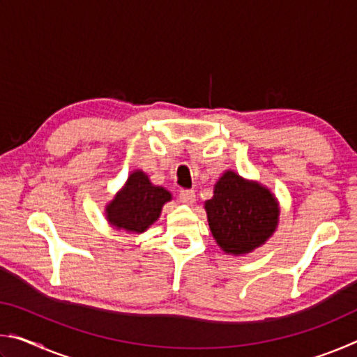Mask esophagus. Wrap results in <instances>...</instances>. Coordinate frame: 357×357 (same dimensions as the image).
Masks as SVG:
<instances>
[{"mask_svg": "<svg viewBox=\"0 0 357 357\" xmlns=\"http://www.w3.org/2000/svg\"><path fill=\"white\" fill-rule=\"evenodd\" d=\"M179 202L184 204H193L195 203V192L190 189H184L179 192Z\"/></svg>", "mask_w": 357, "mask_h": 357, "instance_id": "esophagus-1", "label": "esophagus"}]
</instances>
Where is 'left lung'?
Returning <instances> with one entry per match:
<instances>
[{"mask_svg":"<svg viewBox=\"0 0 357 357\" xmlns=\"http://www.w3.org/2000/svg\"><path fill=\"white\" fill-rule=\"evenodd\" d=\"M204 209L215 243L231 255H245L263 245L275 231L280 214L268 187L231 170L217 181Z\"/></svg>","mask_w":357,"mask_h":357,"instance_id":"1","label":"left lung"}]
</instances>
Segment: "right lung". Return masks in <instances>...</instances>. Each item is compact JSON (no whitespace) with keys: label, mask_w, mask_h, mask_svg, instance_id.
Instances as JSON below:
<instances>
[{"label":"right lung","mask_w":357,"mask_h":357,"mask_svg":"<svg viewBox=\"0 0 357 357\" xmlns=\"http://www.w3.org/2000/svg\"><path fill=\"white\" fill-rule=\"evenodd\" d=\"M172 193L151 183L148 174L135 170L113 200L107 204L105 215L112 227L129 233H143L159 219L160 211Z\"/></svg>","instance_id":"obj_1"}]
</instances>
